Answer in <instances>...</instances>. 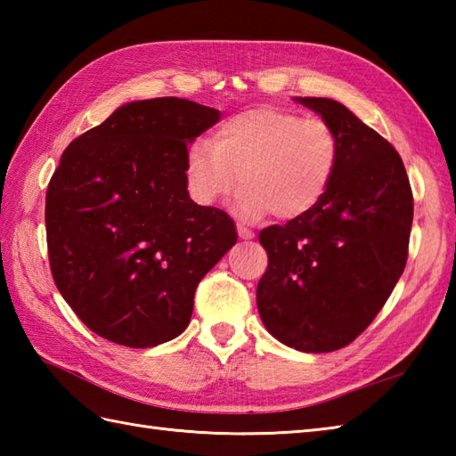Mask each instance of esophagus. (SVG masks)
<instances>
[{
  "label": "esophagus",
  "mask_w": 456,
  "mask_h": 456,
  "mask_svg": "<svg viewBox=\"0 0 456 456\" xmlns=\"http://www.w3.org/2000/svg\"><path fill=\"white\" fill-rule=\"evenodd\" d=\"M237 233H239V237L240 239H253L255 237V233H253V231H250L248 227H245V225H240V223H239V225H237Z\"/></svg>",
  "instance_id": "esophagus-1"
}]
</instances>
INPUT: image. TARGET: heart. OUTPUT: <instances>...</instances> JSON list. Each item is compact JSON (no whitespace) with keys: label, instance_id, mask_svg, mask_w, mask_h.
I'll return each mask as SVG.
<instances>
[{"label":"heart","instance_id":"obj_1","mask_svg":"<svg viewBox=\"0 0 456 456\" xmlns=\"http://www.w3.org/2000/svg\"><path fill=\"white\" fill-rule=\"evenodd\" d=\"M341 160V141L323 119L258 108L221 123L213 142H193L186 154V183L200 206H217L239 193L240 216L296 219L327 193Z\"/></svg>","mask_w":456,"mask_h":456}]
</instances>
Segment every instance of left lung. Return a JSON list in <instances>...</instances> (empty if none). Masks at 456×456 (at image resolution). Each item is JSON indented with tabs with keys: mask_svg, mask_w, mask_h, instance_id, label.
I'll use <instances>...</instances> for the list:
<instances>
[{
	"mask_svg": "<svg viewBox=\"0 0 456 456\" xmlns=\"http://www.w3.org/2000/svg\"><path fill=\"white\" fill-rule=\"evenodd\" d=\"M337 131L341 160L314 209L260 231V319L304 353L343 348L374 322L408 260L413 193L398 151L343 103L296 98Z\"/></svg>",
	"mask_w": 456,
	"mask_h": 456,
	"instance_id": "obj_1",
	"label": "left lung"
}]
</instances>
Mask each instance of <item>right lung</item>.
I'll use <instances>...</instances> for the list:
<instances>
[{
	"instance_id": "right-lung-1",
	"label": "right lung",
	"mask_w": 456,
	"mask_h": 456,
	"mask_svg": "<svg viewBox=\"0 0 456 456\" xmlns=\"http://www.w3.org/2000/svg\"><path fill=\"white\" fill-rule=\"evenodd\" d=\"M217 121L190 100L131 102L62 152L46 190L48 263L95 335L133 348L178 337L200 280L237 243L233 219L186 183L188 142Z\"/></svg>"
}]
</instances>
